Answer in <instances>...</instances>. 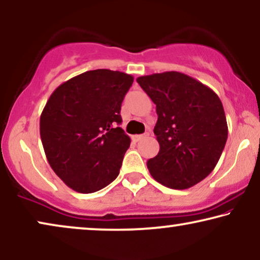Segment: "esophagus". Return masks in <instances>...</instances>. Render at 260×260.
<instances>
[{
  "label": "esophagus",
  "mask_w": 260,
  "mask_h": 260,
  "mask_svg": "<svg viewBox=\"0 0 260 260\" xmlns=\"http://www.w3.org/2000/svg\"><path fill=\"white\" fill-rule=\"evenodd\" d=\"M147 136H148V133L140 134V136H133V137H132V139H133L134 141H140V140H143L144 138H146Z\"/></svg>",
  "instance_id": "esophagus-1"
}]
</instances>
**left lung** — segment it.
I'll use <instances>...</instances> for the list:
<instances>
[{
	"instance_id": "1",
	"label": "left lung",
	"mask_w": 260,
	"mask_h": 260,
	"mask_svg": "<svg viewBox=\"0 0 260 260\" xmlns=\"http://www.w3.org/2000/svg\"><path fill=\"white\" fill-rule=\"evenodd\" d=\"M137 82L155 105L153 132L159 152L147 160L155 181L188 189L214 170L227 141L226 115L219 96L177 71L141 76Z\"/></svg>"
}]
</instances>
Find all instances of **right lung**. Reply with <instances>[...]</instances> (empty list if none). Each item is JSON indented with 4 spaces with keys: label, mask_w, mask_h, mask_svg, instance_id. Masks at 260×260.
<instances>
[{
    "label": "right lung",
    "mask_w": 260,
    "mask_h": 260,
    "mask_svg": "<svg viewBox=\"0 0 260 260\" xmlns=\"http://www.w3.org/2000/svg\"><path fill=\"white\" fill-rule=\"evenodd\" d=\"M133 76L99 69L52 92L40 116V138L55 175L75 191H99L117 177L131 139L119 127Z\"/></svg>",
    "instance_id": "1"
}]
</instances>
